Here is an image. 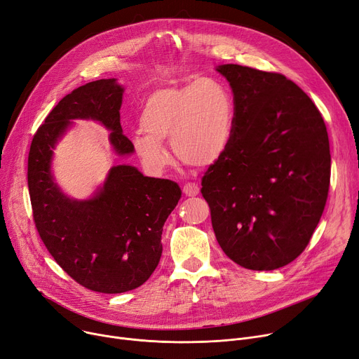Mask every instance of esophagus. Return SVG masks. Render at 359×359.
<instances>
[{
  "label": "esophagus",
  "mask_w": 359,
  "mask_h": 359,
  "mask_svg": "<svg viewBox=\"0 0 359 359\" xmlns=\"http://www.w3.org/2000/svg\"><path fill=\"white\" fill-rule=\"evenodd\" d=\"M182 191H184V194H185L187 197H196V196H198V193H200V188H198V185L194 184V182H188V184L184 185Z\"/></svg>",
  "instance_id": "34e87169"
}]
</instances>
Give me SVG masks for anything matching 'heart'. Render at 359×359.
Here are the masks:
<instances>
[{
	"instance_id": "obj_1",
	"label": "heart",
	"mask_w": 359,
	"mask_h": 359,
	"mask_svg": "<svg viewBox=\"0 0 359 359\" xmlns=\"http://www.w3.org/2000/svg\"><path fill=\"white\" fill-rule=\"evenodd\" d=\"M139 126L132 144L147 170L162 171L170 163L166 142H171L184 163L207 166L219 161L229 147L235 102L229 90L213 78L162 86L143 100Z\"/></svg>"
}]
</instances>
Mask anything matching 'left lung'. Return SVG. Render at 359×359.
Instances as JSON below:
<instances>
[{
	"instance_id": "8db88e82",
	"label": "left lung",
	"mask_w": 359,
	"mask_h": 359,
	"mask_svg": "<svg viewBox=\"0 0 359 359\" xmlns=\"http://www.w3.org/2000/svg\"><path fill=\"white\" fill-rule=\"evenodd\" d=\"M235 102L233 136L208 166L201 194L224 254L254 271L281 268L306 249L330 184L329 137L309 95L281 74L216 68Z\"/></svg>"
}]
</instances>
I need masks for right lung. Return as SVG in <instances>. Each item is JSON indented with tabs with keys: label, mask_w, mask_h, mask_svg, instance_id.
Masks as SVG:
<instances>
[{
	"label": "right lung",
	"mask_w": 359,
	"mask_h": 359,
	"mask_svg": "<svg viewBox=\"0 0 359 359\" xmlns=\"http://www.w3.org/2000/svg\"><path fill=\"white\" fill-rule=\"evenodd\" d=\"M124 88L116 78L86 83L63 97L37 129L29 152L27 181L33 219L53 259L88 290L117 294L140 287L159 264L163 224L181 198L171 180L144 177L136 166H111L93 197H68L52 172L53 149L74 126L94 120L110 132L118 156L135 152L123 135Z\"/></svg>",
	"instance_id": "1"
}]
</instances>
